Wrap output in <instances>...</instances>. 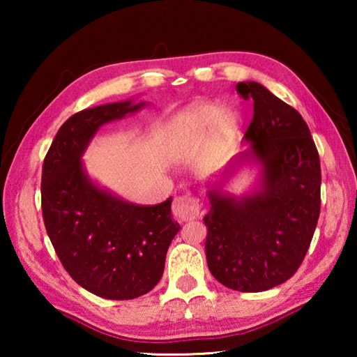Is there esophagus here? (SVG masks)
Returning a JSON list of instances; mask_svg holds the SVG:
<instances>
[{"label": "esophagus", "instance_id": "1", "mask_svg": "<svg viewBox=\"0 0 357 357\" xmlns=\"http://www.w3.org/2000/svg\"><path fill=\"white\" fill-rule=\"evenodd\" d=\"M172 209L173 215L176 217L178 220H193L197 219L198 214H200V202H198V198L192 197L190 193H185V195H179L174 198Z\"/></svg>", "mask_w": 357, "mask_h": 357}]
</instances>
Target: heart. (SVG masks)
<instances>
[{
  "label": "heart",
  "mask_w": 357,
  "mask_h": 357,
  "mask_svg": "<svg viewBox=\"0 0 357 357\" xmlns=\"http://www.w3.org/2000/svg\"><path fill=\"white\" fill-rule=\"evenodd\" d=\"M215 143L225 144L236 134V119L231 114H223L219 105L198 104L179 113L170 128L172 151L176 155H189L206 140L212 126Z\"/></svg>",
  "instance_id": "obj_1"
}]
</instances>
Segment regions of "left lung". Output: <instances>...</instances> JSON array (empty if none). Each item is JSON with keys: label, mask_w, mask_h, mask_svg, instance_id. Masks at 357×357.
<instances>
[{"label": "left lung", "mask_w": 357, "mask_h": 357, "mask_svg": "<svg viewBox=\"0 0 357 357\" xmlns=\"http://www.w3.org/2000/svg\"><path fill=\"white\" fill-rule=\"evenodd\" d=\"M236 91L253 99L244 134L250 143L234 165H261L258 189L244 197L209 190L208 268L227 288L258 293L293 277L309 250L321 206V167L309 126L299 112L257 82Z\"/></svg>", "instance_id": "8db88e82"}]
</instances>
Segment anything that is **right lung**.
Masks as SVG:
<instances>
[{
    "label": "right lung",
    "mask_w": 357,
    "mask_h": 357,
    "mask_svg": "<svg viewBox=\"0 0 357 357\" xmlns=\"http://www.w3.org/2000/svg\"><path fill=\"white\" fill-rule=\"evenodd\" d=\"M143 105L124 100L75 113L59 128L42 167V215L59 261L78 285L105 299L149 293L181 228L172 197L154 206L124 202L96 185L82 164L100 126Z\"/></svg>",
    "instance_id": "1"
}]
</instances>
